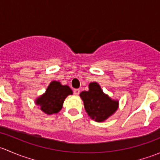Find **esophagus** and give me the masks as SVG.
Returning <instances> with one entry per match:
<instances>
[{
    "mask_svg": "<svg viewBox=\"0 0 160 160\" xmlns=\"http://www.w3.org/2000/svg\"><path fill=\"white\" fill-rule=\"evenodd\" d=\"M73 93L75 95H78L80 93V90L79 89H75L73 90Z\"/></svg>",
    "mask_w": 160,
    "mask_h": 160,
    "instance_id": "34e87169",
    "label": "esophagus"
}]
</instances>
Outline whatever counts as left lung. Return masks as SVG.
Returning a JSON list of instances; mask_svg holds the SVG:
<instances>
[{"label": "left lung", "instance_id": "1", "mask_svg": "<svg viewBox=\"0 0 160 160\" xmlns=\"http://www.w3.org/2000/svg\"><path fill=\"white\" fill-rule=\"evenodd\" d=\"M80 97L89 117L95 122H102L115 113L119 105L118 100L111 99L103 92L97 82H91L88 91H82Z\"/></svg>", "mask_w": 160, "mask_h": 160}]
</instances>
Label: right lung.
Masks as SVG:
<instances>
[{"mask_svg": "<svg viewBox=\"0 0 160 160\" xmlns=\"http://www.w3.org/2000/svg\"><path fill=\"white\" fill-rule=\"evenodd\" d=\"M72 94V90L70 87L54 80L49 83L46 92L37 98L35 103L44 114H57L62 109L67 97Z\"/></svg>", "mask_w": 160, "mask_h": 160, "instance_id": "add662e5", "label": "right lung"}]
</instances>
